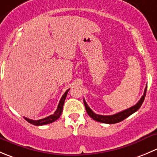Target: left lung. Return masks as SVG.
Returning a JSON list of instances; mask_svg holds the SVG:
<instances>
[{
	"label": "left lung",
	"instance_id": "1",
	"mask_svg": "<svg viewBox=\"0 0 157 157\" xmlns=\"http://www.w3.org/2000/svg\"><path fill=\"white\" fill-rule=\"evenodd\" d=\"M147 86H146L144 95L142 96L140 100L138 101V103H136V105L128 108V109H125V110H123L121 111V112H119L116 114H113V115L103 116V115H98V114H96L95 113L93 112L92 109L88 106L87 103H86L84 99H83V103H84L85 108H86V112H87L88 115H89L93 120L97 121V122L103 123V124H117V123L121 122L122 121L125 120L127 117H128L129 116L133 114V113H135L136 111H137L138 109H140V107L141 105H142L143 102H144V99H145L146 93H147Z\"/></svg>",
	"mask_w": 157,
	"mask_h": 157
}]
</instances>
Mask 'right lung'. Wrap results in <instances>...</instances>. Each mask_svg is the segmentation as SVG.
Masks as SVG:
<instances>
[{"label": "right lung", "instance_id": "1", "mask_svg": "<svg viewBox=\"0 0 157 157\" xmlns=\"http://www.w3.org/2000/svg\"><path fill=\"white\" fill-rule=\"evenodd\" d=\"M69 90L70 89H68L67 90L66 92L63 94V95L62 96L61 99H60V102H59L58 106H57V110L54 112V114H52V115L46 117V118H44V119H41V120H37V121H33V120L28 119V118H27V117H24V118L27 121V122L30 123V124H33V125H35V126L45 125V124H51V123H53V122H54L55 121H57L59 117H60L62 112H63V103H64V100H65V99H66L67 94Z\"/></svg>", "mask_w": 157, "mask_h": 157}]
</instances>
